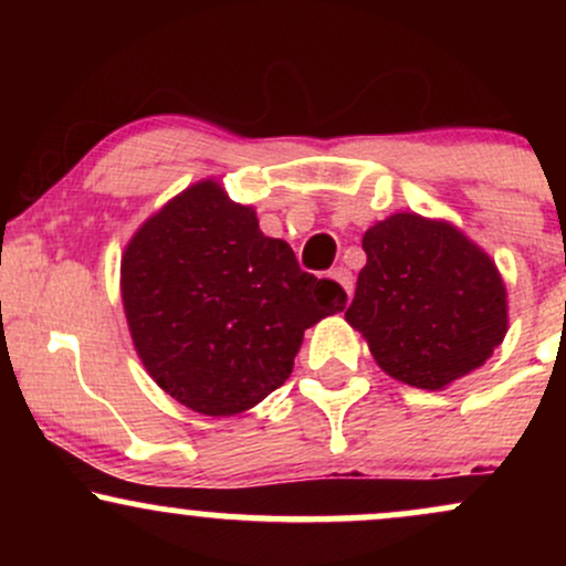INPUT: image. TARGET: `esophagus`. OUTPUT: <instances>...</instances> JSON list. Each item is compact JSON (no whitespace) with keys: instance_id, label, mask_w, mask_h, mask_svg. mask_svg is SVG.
I'll list each match as a JSON object with an SVG mask.
<instances>
[{"instance_id":"esophagus-1","label":"esophagus","mask_w":566,"mask_h":566,"mask_svg":"<svg viewBox=\"0 0 566 566\" xmlns=\"http://www.w3.org/2000/svg\"><path fill=\"white\" fill-rule=\"evenodd\" d=\"M329 276H333L335 282L340 284L343 290H346V295H348V297L354 295V274H350L348 269H343V265H337V269L329 271Z\"/></svg>"}]
</instances>
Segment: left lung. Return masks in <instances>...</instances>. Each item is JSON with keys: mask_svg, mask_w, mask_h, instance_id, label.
I'll list each match as a JSON object with an SVG mask.
<instances>
[{"mask_svg": "<svg viewBox=\"0 0 566 566\" xmlns=\"http://www.w3.org/2000/svg\"><path fill=\"white\" fill-rule=\"evenodd\" d=\"M346 322L382 373L439 391L484 365L509 333L495 261L447 220L396 212L367 229Z\"/></svg>", "mask_w": 566, "mask_h": 566, "instance_id": "1", "label": "left lung"}]
</instances>
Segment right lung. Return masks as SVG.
<instances>
[{"mask_svg":"<svg viewBox=\"0 0 566 566\" xmlns=\"http://www.w3.org/2000/svg\"><path fill=\"white\" fill-rule=\"evenodd\" d=\"M122 303L161 391L212 418L255 407L290 378L303 333L346 308L333 279L305 274L255 210L199 180L135 231Z\"/></svg>","mask_w":566,"mask_h":566,"instance_id":"1","label":"right lung"}]
</instances>
